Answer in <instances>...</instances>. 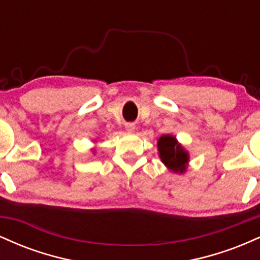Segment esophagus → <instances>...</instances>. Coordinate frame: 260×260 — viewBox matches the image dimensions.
I'll use <instances>...</instances> for the list:
<instances>
[{"label":"esophagus","mask_w":260,"mask_h":260,"mask_svg":"<svg viewBox=\"0 0 260 260\" xmlns=\"http://www.w3.org/2000/svg\"><path fill=\"white\" fill-rule=\"evenodd\" d=\"M136 129V124L134 123H126V131L128 133H133Z\"/></svg>","instance_id":"esophagus-1"}]
</instances>
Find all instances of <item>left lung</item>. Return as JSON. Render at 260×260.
Returning <instances> with one entry per match:
<instances>
[{"label":"left lung","mask_w":260,"mask_h":260,"mask_svg":"<svg viewBox=\"0 0 260 260\" xmlns=\"http://www.w3.org/2000/svg\"><path fill=\"white\" fill-rule=\"evenodd\" d=\"M157 151L161 162L174 174L182 175L187 171L189 153L172 134H164L157 139Z\"/></svg>","instance_id":"8db88e82"}]
</instances>
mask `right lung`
Returning a JSON list of instances; mask_svg holds the SVG:
<instances>
[{"instance_id": "add662e5", "label": "right lung", "mask_w": 260, "mask_h": 260, "mask_svg": "<svg viewBox=\"0 0 260 260\" xmlns=\"http://www.w3.org/2000/svg\"><path fill=\"white\" fill-rule=\"evenodd\" d=\"M94 153H95V150H94Z\"/></svg>"}]
</instances>
